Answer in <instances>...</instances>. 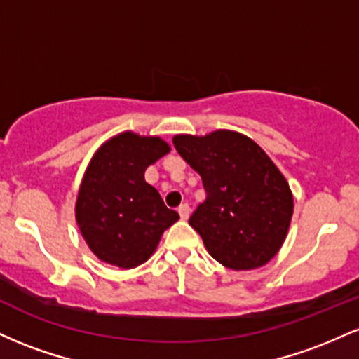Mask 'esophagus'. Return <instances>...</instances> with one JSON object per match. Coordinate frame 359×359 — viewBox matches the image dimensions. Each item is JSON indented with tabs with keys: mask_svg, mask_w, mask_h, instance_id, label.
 I'll return each mask as SVG.
<instances>
[{
	"mask_svg": "<svg viewBox=\"0 0 359 359\" xmlns=\"http://www.w3.org/2000/svg\"><path fill=\"white\" fill-rule=\"evenodd\" d=\"M179 214L180 217L185 221L189 217V214H191V209H189V204H180L179 205Z\"/></svg>",
	"mask_w": 359,
	"mask_h": 359,
	"instance_id": "esophagus-1",
	"label": "esophagus"
}]
</instances>
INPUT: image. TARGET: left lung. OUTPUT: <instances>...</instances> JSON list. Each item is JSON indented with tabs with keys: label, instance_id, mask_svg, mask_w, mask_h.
<instances>
[{
	"label": "left lung",
	"instance_id": "8db88e82",
	"mask_svg": "<svg viewBox=\"0 0 359 359\" xmlns=\"http://www.w3.org/2000/svg\"><path fill=\"white\" fill-rule=\"evenodd\" d=\"M175 150L203 179L205 201L189 219L205 250L231 270L266 265L282 248L294 196L263 148L246 135L216 130L175 135Z\"/></svg>",
	"mask_w": 359,
	"mask_h": 359
}]
</instances>
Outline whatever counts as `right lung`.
<instances>
[{"instance_id":"right-lung-1","label":"right lung","mask_w":359,"mask_h":359,"mask_svg":"<svg viewBox=\"0 0 359 359\" xmlns=\"http://www.w3.org/2000/svg\"><path fill=\"white\" fill-rule=\"evenodd\" d=\"M170 151L160 137L114 135L90 158L76 201V221L89 250L119 269L145 263L179 214L163 204L145 170Z\"/></svg>"}]
</instances>
